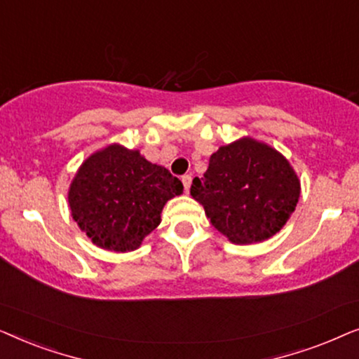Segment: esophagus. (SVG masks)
I'll return each mask as SVG.
<instances>
[{
  "label": "esophagus",
  "mask_w": 359,
  "mask_h": 359,
  "mask_svg": "<svg viewBox=\"0 0 359 359\" xmlns=\"http://www.w3.org/2000/svg\"><path fill=\"white\" fill-rule=\"evenodd\" d=\"M191 180H193V178H191V176H189V175H184V176H183V178H181V181H183V186H184V191H186V193H188V191H189V186H191Z\"/></svg>",
  "instance_id": "34e87169"
}]
</instances>
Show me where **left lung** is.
I'll return each mask as SVG.
<instances>
[{
    "label": "left lung",
    "mask_w": 359,
    "mask_h": 359,
    "mask_svg": "<svg viewBox=\"0 0 359 359\" xmlns=\"http://www.w3.org/2000/svg\"><path fill=\"white\" fill-rule=\"evenodd\" d=\"M191 196L229 242L252 245L286 225L299 203L301 181L281 151L240 137L210 155L204 178L193 180Z\"/></svg>",
    "instance_id": "left-lung-1"
}]
</instances>
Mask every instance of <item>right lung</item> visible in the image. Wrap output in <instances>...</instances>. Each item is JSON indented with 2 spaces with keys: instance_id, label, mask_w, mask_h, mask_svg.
<instances>
[{
  "instance_id": "right-lung-1",
  "label": "right lung",
  "mask_w": 359,
  "mask_h": 359,
  "mask_svg": "<svg viewBox=\"0 0 359 359\" xmlns=\"http://www.w3.org/2000/svg\"><path fill=\"white\" fill-rule=\"evenodd\" d=\"M183 183L139 150L111 144L80 165L68 188L72 217L96 247L134 252L161 222Z\"/></svg>"
}]
</instances>
